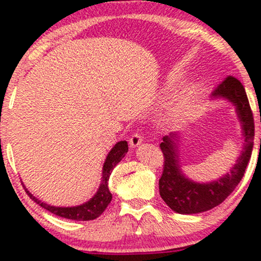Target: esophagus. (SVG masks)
<instances>
[{
  "instance_id": "obj_1",
  "label": "esophagus",
  "mask_w": 261,
  "mask_h": 261,
  "mask_svg": "<svg viewBox=\"0 0 261 261\" xmlns=\"http://www.w3.org/2000/svg\"><path fill=\"white\" fill-rule=\"evenodd\" d=\"M142 142V137L139 133H134L132 137L129 138V145L130 147H138Z\"/></svg>"
}]
</instances>
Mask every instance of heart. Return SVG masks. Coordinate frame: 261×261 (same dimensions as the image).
I'll return each instance as SVG.
<instances>
[{
    "label": "heart",
    "instance_id": "heart-1",
    "mask_svg": "<svg viewBox=\"0 0 261 261\" xmlns=\"http://www.w3.org/2000/svg\"><path fill=\"white\" fill-rule=\"evenodd\" d=\"M203 91L199 87H189L173 95L169 107V116L174 121L190 116L198 103L201 102Z\"/></svg>",
    "mask_w": 261,
    "mask_h": 261
}]
</instances>
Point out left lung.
Masks as SVG:
<instances>
[{
	"label": "left lung",
	"instance_id": "left-lung-1",
	"mask_svg": "<svg viewBox=\"0 0 261 261\" xmlns=\"http://www.w3.org/2000/svg\"><path fill=\"white\" fill-rule=\"evenodd\" d=\"M212 96L213 98H226L234 105L245 137L244 148L230 172L209 183H197L185 177L180 170L178 154L179 134L171 133L164 137L160 144L164 154V171L159 179V192L164 202L178 214H198L221 204L240 183L251 159L254 120L244 85L235 77L228 76L217 85Z\"/></svg>",
	"mask_w": 261,
	"mask_h": 261
}]
</instances>
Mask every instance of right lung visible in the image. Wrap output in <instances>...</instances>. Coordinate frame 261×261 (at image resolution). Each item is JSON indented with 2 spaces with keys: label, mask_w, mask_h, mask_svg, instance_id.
<instances>
[{
  "label": "right lung",
  "mask_w": 261,
  "mask_h": 261,
  "mask_svg": "<svg viewBox=\"0 0 261 261\" xmlns=\"http://www.w3.org/2000/svg\"><path fill=\"white\" fill-rule=\"evenodd\" d=\"M128 152V144L127 141H119L117 144L112 148V151L108 153L105 164H103V170H102V179L99 188L94 197L89 199L88 202L83 203L81 205L76 206H55V205H48L46 203L41 202L40 199L34 197L30 191L27 190L24 187V191L27 192V195L33 199V201L39 204L42 208L48 210L49 213L55 214L57 216L64 217V219L74 220V221H90L95 220L105 212L107 206L112 201L113 196L110 194L109 188H108V180L110 174H112L114 167L119 164L126 153Z\"/></svg>",
  "instance_id": "obj_1"
}]
</instances>
